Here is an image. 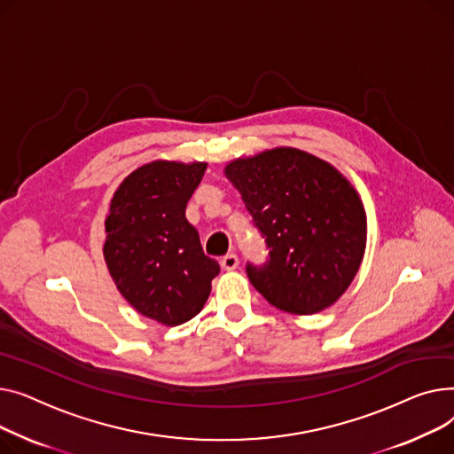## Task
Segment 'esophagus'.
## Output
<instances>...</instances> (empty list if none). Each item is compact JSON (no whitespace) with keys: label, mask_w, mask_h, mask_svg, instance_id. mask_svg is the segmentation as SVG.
Returning <instances> with one entry per match:
<instances>
[{"label":"esophagus","mask_w":454,"mask_h":454,"mask_svg":"<svg viewBox=\"0 0 454 454\" xmlns=\"http://www.w3.org/2000/svg\"><path fill=\"white\" fill-rule=\"evenodd\" d=\"M220 263H222V268L225 270V271H234L238 265H239V258L236 256V254H227V256H223L222 260H220Z\"/></svg>","instance_id":"34e87169"}]
</instances>
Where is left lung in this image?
<instances>
[{"label":"left lung","mask_w":454,"mask_h":454,"mask_svg":"<svg viewBox=\"0 0 454 454\" xmlns=\"http://www.w3.org/2000/svg\"><path fill=\"white\" fill-rule=\"evenodd\" d=\"M223 174L270 247L268 263L247 265L256 291L295 315L335 304L366 249V212L354 184L325 159L293 146L232 159Z\"/></svg>","instance_id":"1"}]
</instances>
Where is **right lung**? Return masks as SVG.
<instances>
[{
  "mask_svg": "<svg viewBox=\"0 0 454 454\" xmlns=\"http://www.w3.org/2000/svg\"><path fill=\"white\" fill-rule=\"evenodd\" d=\"M205 170L201 161L146 163L124 177L104 220L112 280L129 306L165 326L196 317L220 273L184 216Z\"/></svg>",
  "mask_w": 454,
  "mask_h": 454,
  "instance_id": "obj_1",
  "label": "right lung"
}]
</instances>
